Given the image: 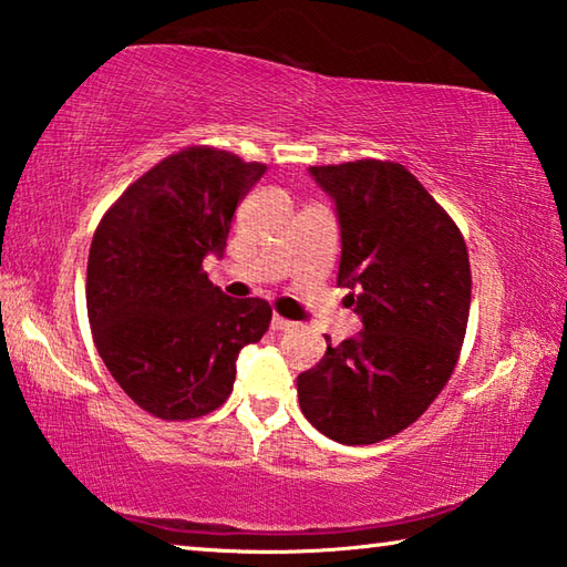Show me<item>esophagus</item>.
I'll use <instances>...</instances> for the list:
<instances>
[{
    "mask_svg": "<svg viewBox=\"0 0 567 567\" xmlns=\"http://www.w3.org/2000/svg\"><path fill=\"white\" fill-rule=\"evenodd\" d=\"M288 328H293L291 320H286L281 316H274L271 318V330H288Z\"/></svg>",
    "mask_w": 567,
    "mask_h": 567,
    "instance_id": "34e87169",
    "label": "esophagus"
}]
</instances>
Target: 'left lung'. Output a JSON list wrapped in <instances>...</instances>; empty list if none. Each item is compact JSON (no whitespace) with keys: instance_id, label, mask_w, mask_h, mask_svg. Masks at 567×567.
I'll return each mask as SVG.
<instances>
[{"instance_id":"8db88e82","label":"left lung","mask_w":567,"mask_h":567,"mask_svg":"<svg viewBox=\"0 0 567 567\" xmlns=\"http://www.w3.org/2000/svg\"><path fill=\"white\" fill-rule=\"evenodd\" d=\"M308 173L336 205L338 286L362 330L328 343L296 378L298 402L330 440L375 444L410 426L452 375L472 303L466 244L402 165L358 159Z\"/></svg>"}]
</instances>
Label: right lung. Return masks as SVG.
I'll use <instances>...</instances> for the list:
<instances>
[{
  "mask_svg": "<svg viewBox=\"0 0 567 567\" xmlns=\"http://www.w3.org/2000/svg\"><path fill=\"white\" fill-rule=\"evenodd\" d=\"M266 165L187 147L127 187L93 234L85 306L105 368L159 420L224 404L244 346L271 323L261 298H229L202 271L224 256L231 217Z\"/></svg>",
  "mask_w": 567,
  "mask_h": 567,
  "instance_id": "obj_1",
  "label": "right lung"
}]
</instances>
